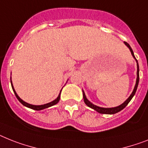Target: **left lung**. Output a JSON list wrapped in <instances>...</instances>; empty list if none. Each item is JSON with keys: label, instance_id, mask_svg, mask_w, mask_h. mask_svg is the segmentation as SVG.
I'll return each mask as SVG.
<instances>
[{"label": "left lung", "instance_id": "8db88e82", "mask_svg": "<svg viewBox=\"0 0 148 148\" xmlns=\"http://www.w3.org/2000/svg\"><path fill=\"white\" fill-rule=\"evenodd\" d=\"M124 44L126 45L127 47H129V49L130 50V51H131V53H132V57H134V59L136 60V63H137V79H136V83H135V88H134V89H133V91L132 92V94L130 95V96L128 97V99H127L126 101H125L124 103H123L121 105H119V106H117V107H110V108L101 107H98V106H96V105L93 104V103H91V102H90V101L88 100L87 97H86V96H85V92H84V91L82 90L83 99H84V101H85V104L87 105L88 107H91V109L95 110H96L97 112H98L99 113H102V114H115V113H118V112H119V111H121L122 110L124 109V108L126 107L127 105H128V103L130 102V101L132 100V98L134 97V95H135V92H136V90H137L138 85V82H139L138 63V60H136V58H135V55H134V53H133V51H132V47H130V45L127 43V42H125V41H124Z\"/></svg>", "mask_w": 148, "mask_h": 148}]
</instances>
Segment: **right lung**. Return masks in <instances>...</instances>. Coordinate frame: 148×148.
<instances>
[{"label":"right lung","mask_w":148,"mask_h":148,"mask_svg":"<svg viewBox=\"0 0 148 148\" xmlns=\"http://www.w3.org/2000/svg\"><path fill=\"white\" fill-rule=\"evenodd\" d=\"M10 82H11V86H12V88H13V92H14V94H15L16 97V98L19 100V101L20 102V103H22L23 105H24L25 107H29V108H30V109H32V110H44V109H46V108H48V107H52V106H53V105L57 104L58 102H59L60 99V94H61V90L60 92L59 95H58V97H57V98L55 99V100H53V101H51V102H50V103H45V104H42V105H32V104H30V103H26V102H25L24 101H23L20 97L18 96V95L16 94V92L15 89H14V88H13V83H12V81H11V78H10Z\"/></svg>","instance_id":"add662e5"}]
</instances>
